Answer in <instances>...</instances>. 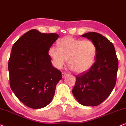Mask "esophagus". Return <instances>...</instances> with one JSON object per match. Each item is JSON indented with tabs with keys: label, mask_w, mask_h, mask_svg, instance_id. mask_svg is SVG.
Wrapping results in <instances>:
<instances>
[{
	"label": "esophagus",
	"mask_w": 126,
	"mask_h": 126,
	"mask_svg": "<svg viewBox=\"0 0 126 126\" xmlns=\"http://www.w3.org/2000/svg\"><path fill=\"white\" fill-rule=\"evenodd\" d=\"M67 75V73L66 72H62V77L64 78L65 76H66Z\"/></svg>",
	"instance_id": "obj_1"
}]
</instances>
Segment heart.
<instances>
[{
  "label": "heart",
  "instance_id": "obj_1",
  "mask_svg": "<svg viewBox=\"0 0 126 126\" xmlns=\"http://www.w3.org/2000/svg\"><path fill=\"white\" fill-rule=\"evenodd\" d=\"M58 44L59 47L53 46L49 50V55L56 68H61L67 59L70 68L76 73L85 72L94 64L96 47L92 41L66 36Z\"/></svg>",
  "mask_w": 126,
  "mask_h": 126
}]
</instances>
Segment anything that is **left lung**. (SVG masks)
Listing matches in <instances>:
<instances>
[{
	"label": "left lung",
	"mask_w": 126,
	"mask_h": 126,
	"mask_svg": "<svg viewBox=\"0 0 126 126\" xmlns=\"http://www.w3.org/2000/svg\"><path fill=\"white\" fill-rule=\"evenodd\" d=\"M82 36L96 45V61L88 70L76 76L72 92L82 105L97 106L109 96L116 85L118 59L113 44L104 36L90 32Z\"/></svg>",
	"instance_id": "1"
}]
</instances>
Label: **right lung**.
I'll return each instance as SVG.
<instances>
[{
  "mask_svg": "<svg viewBox=\"0 0 126 126\" xmlns=\"http://www.w3.org/2000/svg\"><path fill=\"white\" fill-rule=\"evenodd\" d=\"M57 34L31 30L12 47L8 63L10 88L20 101L33 109L47 106L55 95L61 71L52 66L48 52Z\"/></svg>",
  "mask_w": 126,
  "mask_h": 126,
  "instance_id": "1",
  "label": "right lung"
}]
</instances>
